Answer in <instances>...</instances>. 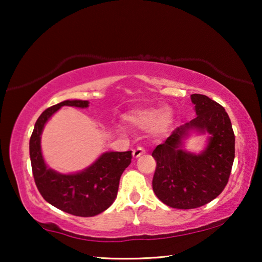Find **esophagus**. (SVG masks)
<instances>
[{
    "mask_svg": "<svg viewBox=\"0 0 262 262\" xmlns=\"http://www.w3.org/2000/svg\"><path fill=\"white\" fill-rule=\"evenodd\" d=\"M143 154H145V150H144V148H142V147H137L136 149L133 150V157H134V158L140 157L141 155H143Z\"/></svg>",
    "mask_w": 262,
    "mask_h": 262,
    "instance_id": "obj_1",
    "label": "esophagus"
}]
</instances>
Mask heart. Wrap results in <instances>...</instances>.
Instances as JSON below:
<instances>
[{"mask_svg": "<svg viewBox=\"0 0 262 262\" xmlns=\"http://www.w3.org/2000/svg\"><path fill=\"white\" fill-rule=\"evenodd\" d=\"M127 120L133 126L141 129L164 130L173 120V113L170 108H144L133 111L127 115Z\"/></svg>", "mask_w": 262, "mask_h": 262, "instance_id": "1", "label": "heart"}]
</instances>
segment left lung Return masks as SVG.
Returning <instances> with one entry per match:
<instances>
[{"mask_svg": "<svg viewBox=\"0 0 262 262\" xmlns=\"http://www.w3.org/2000/svg\"><path fill=\"white\" fill-rule=\"evenodd\" d=\"M196 118L177 128L152 151L156 161L152 189L166 206L193 209L205 206L223 192L234 159V134L223 106L205 95L190 96ZM189 129L212 135L202 154L180 149L181 140Z\"/></svg>", "mask_w": 262, "mask_h": 262, "instance_id": "1", "label": "left lung"}]
</instances>
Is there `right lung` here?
<instances>
[{"label":"right lung","mask_w":262,"mask_h":262,"mask_svg":"<svg viewBox=\"0 0 262 262\" xmlns=\"http://www.w3.org/2000/svg\"><path fill=\"white\" fill-rule=\"evenodd\" d=\"M88 107L86 100H64L43 111L30 139V157L34 183L45 200L68 214L81 217L98 215L107 209L118 194L119 181L132 162V151L105 152L79 173L60 174L46 166L40 149L42 128L61 106Z\"/></svg>","instance_id":"obj_1"}]
</instances>
